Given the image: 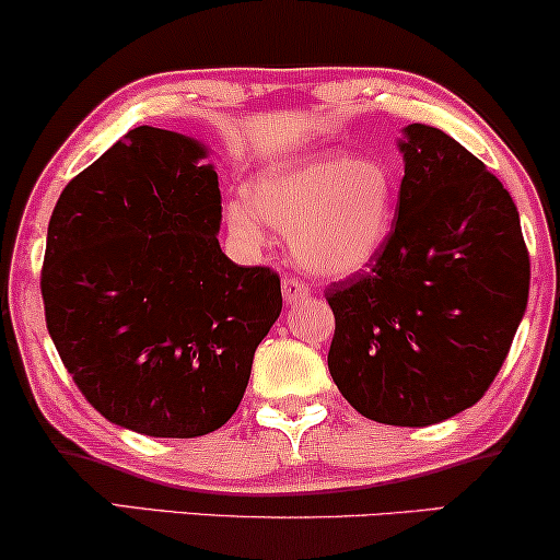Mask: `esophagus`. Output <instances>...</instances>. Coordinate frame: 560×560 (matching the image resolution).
Here are the masks:
<instances>
[{"label":"esophagus","mask_w":560,"mask_h":560,"mask_svg":"<svg viewBox=\"0 0 560 560\" xmlns=\"http://www.w3.org/2000/svg\"><path fill=\"white\" fill-rule=\"evenodd\" d=\"M308 295H312V291H308V285H303L301 280H295V278L282 280V299H285L288 306H293V303L308 299Z\"/></svg>","instance_id":"esophagus-1"}]
</instances>
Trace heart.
I'll use <instances>...</instances> for the list:
<instances>
[{
  "label": "heart",
  "mask_w": 560,
  "mask_h": 560,
  "mask_svg": "<svg viewBox=\"0 0 560 560\" xmlns=\"http://www.w3.org/2000/svg\"><path fill=\"white\" fill-rule=\"evenodd\" d=\"M245 202L225 205V225L259 244L261 223L291 233L293 257L306 272L340 280L363 272L389 244L397 182L376 158L322 153L259 171Z\"/></svg>",
  "instance_id": "obj_1"
}]
</instances>
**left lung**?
Segmentation results:
<instances>
[{"label":"left lung","instance_id":"left-lung-1","mask_svg":"<svg viewBox=\"0 0 560 560\" xmlns=\"http://www.w3.org/2000/svg\"><path fill=\"white\" fill-rule=\"evenodd\" d=\"M389 244L329 285V374L365 418L433 425L472 407L527 312L529 257L503 184L457 140L407 124Z\"/></svg>","mask_w":560,"mask_h":560}]
</instances>
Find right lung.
I'll list each match as a JSON object with an SVG mask.
<instances>
[{"mask_svg": "<svg viewBox=\"0 0 560 560\" xmlns=\"http://www.w3.org/2000/svg\"><path fill=\"white\" fill-rule=\"evenodd\" d=\"M207 155L195 137L137 127L65 186L48 220V335L88 402L144 436L225 425L282 308L272 269L220 248Z\"/></svg>", "mask_w": 560, "mask_h": 560, "instance_id": "1", "label": "right lung"}]
</instances>
